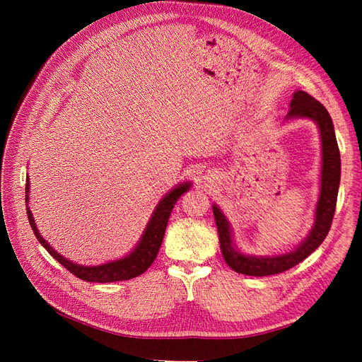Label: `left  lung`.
<instances>
[{"label": "left lung", "mask_w": 362, "mask_h": 362, "mask_svg": "<svg viewBox=\"0 0 362 362\" xmlns=\"http://www.w3.org/2000/svg\"><path fill=\"white\" fill-rule=\"evenodd\" d=\"M288 119L293 117H310L315 120L320 128L322 137V185H320V198L315 208V222L310 235L306 237L302 245L294 249L290 254H284L279 257H249L243 255L233 246L231 228L225 218L223 213L214 205L213 214L217 225L218 243H221L222 255L226 264L235 270L237 273H243L249 276H269L282 273L296 264H299L306 257L322 245L329 233L332 218L335 214L337 196L339 187V175H341V160H339V149L335 139V131L332 125V119L327 113L323 104H320L314 98L302 90H298L293 95L290 104Z\"/></svg>", "instance_id": "obj_1"}]
</instances>
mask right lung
Instances as JSON below:
<instances>
[{"mask_svg": "<svg viewBox=\"0 0 362 362\" xmlns=\"http://www.w3.org/2000/svg\"><path fill=\"white\" fill-rule=\"evenodd\" d=\"M189 189H190V182H184V184L177 185V187H175L172 192H169L166 196H164V198L160 201V204L157 205L156 211L152 213V217L149 218V223L145 229L144 235H141L139 245L136 246V249L125 258L107 262V264H103V266H93V267L78 266V264H75V262H71L69 259L62 257L39 234L36 223H35V218H33V214L28 210V206H27V216H28L30 226L33 229V233H35V235L37 237L39 243L45 247L51 254V257L56 258L64 269H68L74 276L80 278L83 281H87V282L128 281V279H133V278L141 275L144 272H146L148 267L157 258L160 246L163 243L164 231H166L169 217L173 210V205L180 199V196L184 192H187ZM25 193H27L25 202H28V180H27V185H25Z\"/></svg>", "mask_w": 362, "mask_h": 362, "instance_id": "obj_1", "label": "right lung"}]
</instances>
